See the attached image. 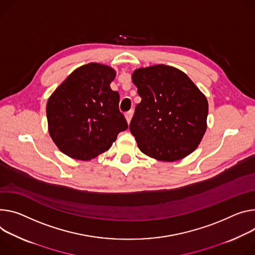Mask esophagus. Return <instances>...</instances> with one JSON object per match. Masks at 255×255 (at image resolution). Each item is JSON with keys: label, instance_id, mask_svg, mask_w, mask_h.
I'll list each match as a JSON object with an SVG mask.
<instances>
[{"label": "esophagus", "instance_id": "34e87169", "mask_svg": "<svg viewBox=\"0 0 255 255\" xmlns=\"http://www.w3.org/2000/svg\"><path fill=\"white\" fill-rule=\"evenodd\" d=\"M132 116H133V111H129V112H127V113L125 114V118H126L128 124L130 123V121H131V119H132Z\"/></svg>", "mask_w": 255, "mask_h": 255}]
</instances>
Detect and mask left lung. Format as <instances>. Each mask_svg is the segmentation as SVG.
Returning a JSON list of instances; mask_svg holds the SVG:
<instances>
[{"instance_id": "8db88e82", "label": "left lung", "mask_w": 255, "mask_h": 255, "mask_svg": "<svg viewBox=\"0 0 255 255\" xmlns=\"http://www.w3.org/2000/svg\"><path fill=\"white\" fill-rule=\"evenodd\" d=\"M132 81L141 102L129 128L139 149L161 161L194 151L206 130L208 104L192 80L179 69L159 64L136 69Z\"/></svg>"}]
</instances>
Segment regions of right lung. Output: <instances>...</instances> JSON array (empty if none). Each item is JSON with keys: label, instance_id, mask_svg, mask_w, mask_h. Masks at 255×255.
<instances>
[{"label": "right lung", "instance_id": "1", "mask_svg": "<svg viewBox=\"0 0 255 255\" xmlns=\"http://www.w3.org/2000/svg\"><path fill=\"white\" fill-rule=\"evenodd\" d=\"M113 68L89 63L69 75L47 104L49 133L68 156L90 160L108 150L128 128L119 111L120 96L111 89Z\"/></svg>", "mask_w": 255, "mask_h": 255}]
</instances>
